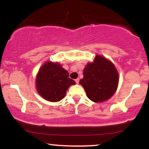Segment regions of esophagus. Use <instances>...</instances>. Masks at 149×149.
<instances>
[{
    "mask_svg": "<svg viewBox=\"0 0 149 149\" xmlns=\"http://www.w3.org/2000/svg\"><path fill=\"white\" fill-rule=\"evenodd\" d=\"M75 81H76V83H77V84H78V83H79V78H76V79L75 80Z\"/></svg>",
    "mask_w": 149,
    "mask_h": 149,
    "instance_id": "esophagus-1",
    "label": "esophagus"
}]
</instances>
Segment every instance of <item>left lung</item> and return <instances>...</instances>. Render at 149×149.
Here are the masks:
<instances>
[{
  "label": "left lung",
  "instance_id": "obj_1",
  "mask_svg": "<svg viewBox=\"0 0 149 149\" xmlns=\"http://www.w3.org/2000/svg\"><path fill=\"white\" fill-rule=\"evenodd\" d=\"M83 75L80 84L84 88L88 98L94 102L109 100L116 91L118 73L114 65L102 56L97 55L93 62L88 64Z\"/></svg>",
  "mask_w": 149,
  "mask_h": 149
}]
</instances>
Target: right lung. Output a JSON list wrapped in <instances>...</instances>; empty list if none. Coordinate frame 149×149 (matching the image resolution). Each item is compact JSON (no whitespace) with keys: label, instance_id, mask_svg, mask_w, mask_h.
<instances>
[{"label":"right lung","instance_id":"right-lung-1","mask_svg":"<svg viewBox=\"0 0 149 149\" xmlns=\"http://www.w3.org/2000/svg\"><path fill=\"white\" fill-rule=\"evenodd\" d=\"M69 76L68 71L58 63H45L39 70L36 77L38 92L46 100L59 102L64 98L70 85L76 83Z\"/></svg>","mask_w":149,"mask_h":149}]
</instances>
